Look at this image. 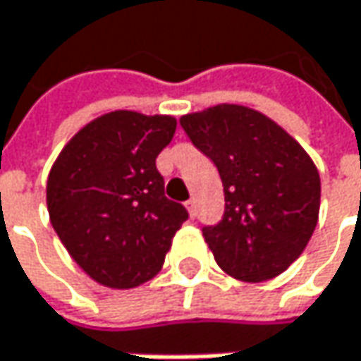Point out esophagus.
<instances>
[{"instance_id":"obj_1","label":"esophagus","mask_w":361,"mask_h":361,"mask_svg":"<svg viewBox=\"0 0 361 361\" xmlns=\"http://www.w3.org/2000/svg\"><path fill=\"white\" fill-rule=\"evenodd\" d=\"M185 208H188L190 216L194 219V216H196V200H188V202H185Z\"/></svg>"}]
</instances>
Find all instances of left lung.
<instances>
[{
  "label": "left lung",
  "mask_w": 361,
  "mask_h": 361,
  "mask_svg": "<svg viewBox=\"0 0 361 361\" xmlns=\"http://www.w3.org/2000/svg\"><path fill=\"white\" fill-rule=\"evenodd\" d=\"M223 180L224 214L202 235L224 274L265 282L300 257L321 206V178L298 140L262 112L216 104L180 118Z\"/></svg>",
  "instance_id": "1"
}]
</instances>
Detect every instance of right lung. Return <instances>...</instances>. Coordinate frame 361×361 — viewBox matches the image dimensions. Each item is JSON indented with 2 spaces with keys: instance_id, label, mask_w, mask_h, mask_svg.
<instances>
[{
  "instance_id": "right-lung-1",
  "label": "right lung",
  "mask_w": 361,
  "mask_h": 361,
  "mask_svg": "<svg viewBox=\"0 0 361 361\" xmlns=\"http://www.w3.org/2000/svg\"><path fill=\"white\" fill-rule=\"evenodd\" d=\"M178 120L114 110L63 147L47 180L53 228L73 262L106 288L155 278L188 210L165 198L155 159Z\"/></svg>"
}]
</instances>
